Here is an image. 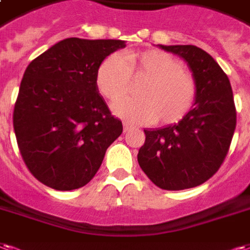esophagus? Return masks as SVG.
<instances>
[{"mask_svg": "<svg viewBox=\"0 0 250 250\" xmlns=\"http://www.w3.org/2000/svg\"><path fill=\"white\" fill-rule=\"evenodd\" d=\"M131 128H132V125H128V123H125V125H123V131H125V132H128Z\"/></svg>", "mask_w": 250, "mask_h": 250, "instance_id": "1", "label": "esophagus"}]
</instances>
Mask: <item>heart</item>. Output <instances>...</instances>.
Here are the masks:
<instances>
[{
	"instance_id": "heart-1",
	"label": "heart",
	"mask_w": 250,
	"mask_h": 250,
	"mask_svg": "<svg viewBox=\"0 0 250 250\" xmlns=\"http://www.w3.org/2000/svg\"><path fill=\"white\" fill-rule=\"evenodd\" d=\"M131 78H146L138 98L114 103L116 115L131 123L175 125L186 118L195 104L197 84L191 73L173 55L158 49L127 51L110 55L97 70V86L110 101L130 91Z\"/></svg>"
}]
</instances>
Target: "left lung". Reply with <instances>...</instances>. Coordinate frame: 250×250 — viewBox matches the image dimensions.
Here are the masks:
<instances>
[{"label": "left lung", "mask_w": 250, "mask_h": 250, "mask_svg": "<svg viewBox=\"0 0 250 250\" xmlns=\"http://www.w3.org/2000/svg\"><path fill=\"white\" fill-rule=\"evenodd\" d=\"M184 59L197 84L189 114L176 125L144 130L138 162L162 189L180 191L205 183L219 171L236 128L230 83L219 63L193 45H159Z\"/></svg>", "instance_id": "8db88e82"}]
</instances>
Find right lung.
Instances as JSON below:
<instances>
[{
    "label": "right lung",
    "instance_id": "obj_1",
    "mask_svg": "<svg viewBox=\"0 0 250 250\" xmlns=\"http://www.w3.org/2000/svg\"><path fill=\"white\" fill-rule=\"evenodd\" d=\"M120 40L66 38L25 70L13 125L23 162L37 180L57 191L86 186L123 131L97 86L103 59Z\"/></svg>",
    "mask_w": 250,
    "mask_h": 250
}]
</instances>
